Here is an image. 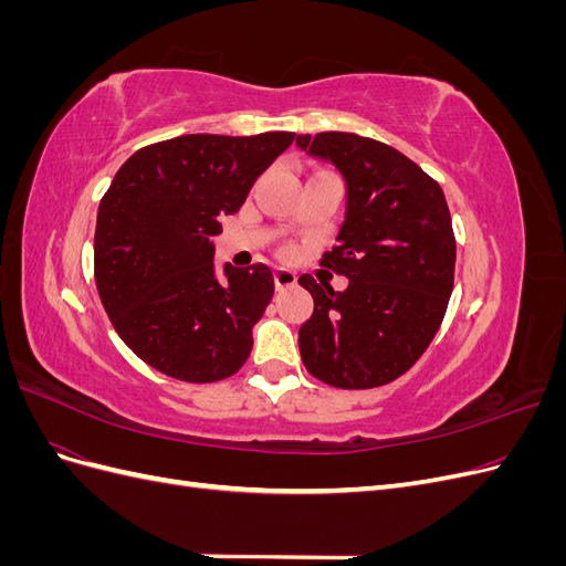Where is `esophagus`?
Wrapping results in <instances>:
<instances>
[{
  "label": "esophagus",
  "instance_id": "34e87169",
  "mask_svg": "<svg viewBox=\"0 0 566 566\" xmlns=\"http://www.w3.org/2000/svg\"><path fill=\"white\" fill-rule=\"evenodd\" d=\"M273 283H276V290H283V287L295 285V283H297L295 271H290V269L279 266L276 271H273Z\"/></svg>",
  "mask_w": 566,
  "mask_h": 566
}]
</instances>
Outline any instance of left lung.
<instances>
[{"mask_svg":"<svg viewBox=\"0 0 566 566\" xmlns=\"http://www.w3.org/2000/svg\"><path fill=\"white\" fill-rule=\"evenodd\" d=\"M295 144L333 163L347 186L337 245L321 264L349 285L337 293L300 276L314 297L300 328L302 361L339 389L387 385L430 347L447 314L455 269L447 198L413 160L368 136L321 132Z\"/></svg>","mask_w":566,"mask_h":566,"instance_id":"obj_1","label":"left lung"}]
</instances>
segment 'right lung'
Listing matches in <instances>:
<instances>
[{"mask_svg": "<svg viewBox=\"0 0 566 566\" xmlns=\"http://www.w3.org/2000/svg\"><path fill=\"white\" fill-rule=\"evenodd\" d=\"M293 132L184 134L139 148L101 198L98 297L125 345L184 382L224 380L248 361L252 325L273 297L266 264L214 266L212 235Z\"/></svg>", "mask_w": 566, "mask_h": 566, "instance_id": "1", "label": "right lung"}]
</instances>
